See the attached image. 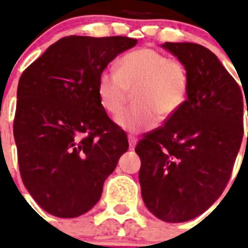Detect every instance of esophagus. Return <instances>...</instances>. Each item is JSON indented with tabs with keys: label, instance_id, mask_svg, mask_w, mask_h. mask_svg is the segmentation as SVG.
I'll return each mask as SVG.
<instances>
[{
	"label": "esophagus",
	"instance_id": "esophagus-1",
	"mask_svg": "<svg viewBox=\"0 0 248 248\" xmlns=\"http://www.w3.org/2000/svg\"><path fill=\"white\" fill-rule=\"evenodd\" d=\"M128 144H130V148H135L136 144H138V138L136 136L128 135Z\"/></svg>",
	"mask_w": 248,
	"mask_h": 248
}]
</instances>
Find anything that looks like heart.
<instances>
[{
  "mask_svg": "<svg viewBox=\"0 0 248 248\" xmlns=\"http://www.w3.org/2000/svg\"><path fill=\"white\" fill-rule=\"evenodd\" d=\"M188 89L189 77L184 65L149 47L121 56L117 72H101L96 85L100 107L113 117L122 112L128 91H135V107L116 120L118 127L132 134L151 130L159 118L173 116L185 104Z\"/></svg>",
  "mask_w": 248,
  "mask_h": 248,
  "instance_id": "b5f03b06",
  "label": "heart"
}]
</instances>
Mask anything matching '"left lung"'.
<instances>
[{"mask_svg": "<svg viewBox=\"0 0 248 248\" xmlns=\"http://www.w3.org/2000/svg\"><path fill=\"white\" fill-rule=\"evenodd\" d=\"M162 48L186 69L188 96L165 126L144 135L135 152L147 208L163 221L183 223L203 214L227 186L242 144L245 99L208 48L190 42H165Z\"/></svg>", "mask_w": 248, "mask_h": 248, "instance_id": "left-lung-1", "label": "left lung"}]
</instances>
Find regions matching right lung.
<instances>
[{
	"label": "right lung",
	"mask_w": 248,
	"mask_h": 248,
	"mask_svg": "<svg viewBox=\"0 0 248 248\" xmlns=\"http://www.w3.org/2000/svg\"><path fill=\"white\" fill-rule=\"evenodd\" d=\"M128 37H64L21 75L14 138L21 180L45 211L71 219L100 200L127 136L97 99V78Z\"/></svg>",
	"instance_id": "add662e5"
}]
</instances>
